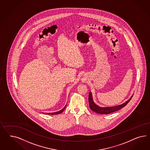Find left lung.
<instances>
[{
    "mask_svg": "<svg viewBox=\"0 0 150 150\" xmlns=\"http://www.w3.org/2000/svg\"><path fill=\"white\" fill-rule=\"evenodd\" d=\"M133 96V95H132ZM132 96V97L124 102L123 104L115 105L113 107H100L99 105H96L95 103L94 102L93 100V97H92V92H90L88 94V101H89V105L90 107V109L94 112L97 113L102 114H108L114 112L115 111L119 110V109H122L124 107H125L126 105H127L129 103V102L131 100Z\"/></svg>",
    "mask_w": 150,
    "mask_h": 150,
    "instance_id": "8db88e82",
    "label": "left lung"
}]
</instances>
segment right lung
Segmentation results:
<instances>
[{"instance_id":"1","label":"right lung","mask_w":150,"mask_h":150,"mask_svg":"<svg viewBox=\"0 0 150 150\" xmlns=\"http://www.w3.org/2000/svg\"><path fill=\"white\" fill-rule=\"evenodd\" d=\"M66 106H67V105H65V106L64 107L63 109H61L60 110L58 111V112H54V113H46V114H50V115H55V114H59L62 113L63 112L64 110H65V108H66Z\"/></svg>"}]
</instances>
